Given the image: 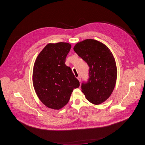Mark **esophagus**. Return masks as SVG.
Here are the masks:
<instances>
[{
    "mask_svg": "<svg viewBox=\"0 0 145 145\" xmlns=\"http://www.w3.org/2000/svg\"><path fill=\"white\" fill-rule=\"evenodd\" d=\"M77 78V79L78 80V81L80 82V81H81V77H80V76H78Z\"/></svg>",
    "mask_w": 145,
    "mask_h": 145,
    "instance_id": "obj_1",
    "label": "esophagus"
}]
</instances>
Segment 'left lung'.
Masks as SVG:
<instances>
[{"label": "left lung", "instance_id": "1", "mask_svg": "<svg viewBox=\"0 0 145 145\" xmlns=\"http://www.w3.org/2000/svg\"><path fill=\"white\" fill-rule=\"evenodd\" d=\"M73 49L89 67V78L87 82L82 83L81 91L93 105L105 102L112 93L117 78L112 53L104 44L92 39L78 42Z\"/></svg>", "mask_w": 145, "mask_h": 145}]
</instances>
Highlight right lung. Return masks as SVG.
Wrapping results in <instances>:
<instances>
[{"label": "right lung", "mask_w": 145, "mask_h": 145, "mask_svg": "<svg viewBox=\"0 0 145 145\" xmlns=\"http://www.w3.org/2000/svg\"><path fill=\"white\" fill-rule=\"evenodd\" d=\"M71 48L67 42L48 44L37 56L33 84L36 94L47 107L59 110L68 103L74 88L80 86L65 58Z\"/></svg>", "instance_id": "obj_1"}]
</instances>
